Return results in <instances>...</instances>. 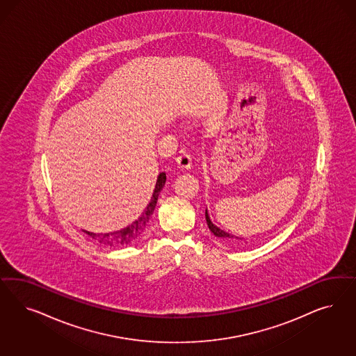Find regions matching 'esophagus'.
Segmentation results:
<instances>
[{"instance_id": "34e87169", "label": "esophagus", "mask_w": 356, "mask_h": 356, "mask_svg": "<svg viewBox=\"0 0 356 356\" xmlns=\"http://www.w3.org/2000/svg\"><path fill=\"white\" fill-rule=\"evenodd\" d=\"M177 163L179 168L182 169H190L191 165H193V157L187 153V152H181V154L177 157Z\"/></svg>"}]
</instances>
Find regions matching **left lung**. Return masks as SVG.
<instances>
[{"mask_svg":"<svg viewBox=\"0 0 356 356\" xmlns=\"http://www.w3.org/2000/svg\"><path fill=\"white\" fill-rule=\"evenodd\" d=\"M206 220L208 228H209V230H211L216 237H218V238H221V240H224V241L230 242V243H238L237 240H241V238H238V237H236V236L230 234V233L225 232V230L220 229L218 225H215V224L211 221V218H209V215H208V211H207V209Z\"/></svg>","mask_w":356,"mask_h":356,"instance_id":"obj_1","label":"left lung"}]
</instances>
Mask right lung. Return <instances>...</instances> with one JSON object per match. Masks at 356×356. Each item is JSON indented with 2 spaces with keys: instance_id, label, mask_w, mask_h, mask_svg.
Here are the masks:
<instances>
[{
  "instance_id": "1",
  "label": "right lung",
  "mask_w": 356,
  "mask_h": 356,
  "mask_svg": "<svg viewBox=\"0 0 356 356\" xmlns=\"http://www.w3.org/2000/svg\"><path fill=\"white\" fill-rule=\"evenodd\" d=\"M166 182V174L160 172V175L157 177V182L153 190V195L150 197V202L148 206L145 207L144 212L138 216L132 224H129L126 228L120 230H115L110 233H92L83 230L88 236H90L95 241L102 243L104 246H110V248H120V246H127L132 242L136 241L138 237L143 234V232L147 228L148 222H149L150 216L153 215V211L157 204L159 195H160L161 190L163 188Z\"/></svg>"
}]
</instances>
